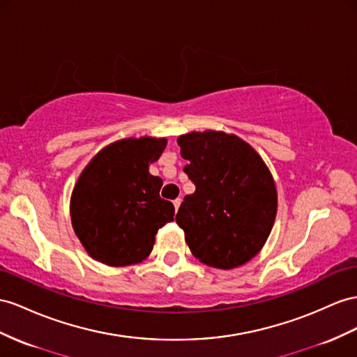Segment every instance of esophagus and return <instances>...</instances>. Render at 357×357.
Returning a JSON list of instances; mask_svg holds the SVG:
<instances>
[{
  "label": "esophagus",
  "mask_w": 357,
  "mask_h": 357,
  "mask_svg": "<svg viewBox=\"0 0 357 357\" xmlns=\"http://www.w3.org/2000/svg\"><path fill=\"white\" fill-rule=\"evenodd\" d=\"M181 202H182V199H181V197H178V199L173 200V205H175V209H176V211H178V209H179V205H181Z\"/></svg>",
  "instance_id": "esophagus-1"
}]
</instances>
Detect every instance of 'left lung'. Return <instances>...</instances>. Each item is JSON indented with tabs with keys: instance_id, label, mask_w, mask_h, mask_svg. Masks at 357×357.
I'll list each match as a JSON object with an SVG mask.
<instances>
[{
	"instance_id": "1",
	"label": "left lung",
	"mask_w": 357,
	"mask_h": 357,
	"mask_svg": "<svg viewBox=\"0 0 357 357\" xmlns=\"http://www.w3.org/2000/svg\"><path fill=\"white\" fill-rule=\"evenodd\" d=\"M196 191L176 214L193 257L232 270L257 257L273 229L278 190L267 164L235 134L206 130L178 137Z\"/></svg>"
}]
</instances>
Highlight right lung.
I'll return each instance as SVG.
<instances>
[{"label":"right lung","instance_id":"1","mask_svg":"<svg viewBox=\"0 0 357 357\" xmlns=\"http://www.w3.org/2000/svg\"><path fill=\"white\" fill-rule=\"evenodd\" d=\"M166 146V137L117 140L81 172L70 196V222L95 261L109 267L142 262L158 229L173 220L175 206L160 197L162 179L149 173Z\"/></svg>","mask_w":357,"mask_h":357}]
</instances>
